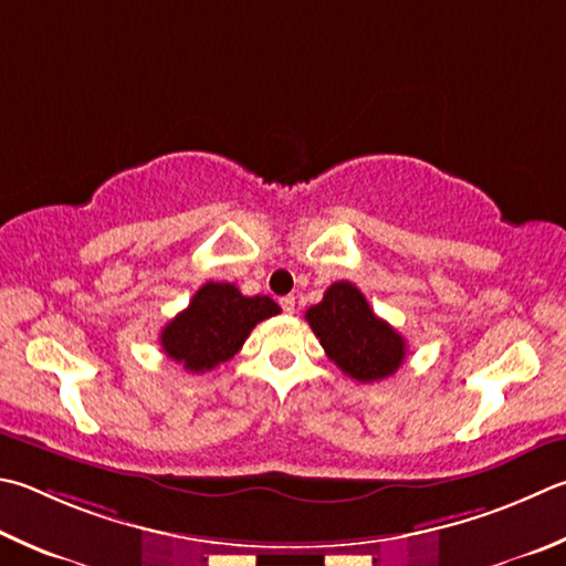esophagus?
Returning a JSON list of instances; mask_svg holds the SVG:
<instances>
[{
	"label": "esophagus",
	"instance_id": "obj_1",
	"mask_svg": "<svg viewBox=\"0 0 566 566\" xmlns=\"http://www.w3.org/2000/svg\"><path fill=\"white\" fill-rule=\"evenodd\" d=\"M280 304H282L284 314H294V310H296V302H294V296H282Z\"/></svg>",
	"mask_w": 566,
	"mask_h": 566
}]
</instances>
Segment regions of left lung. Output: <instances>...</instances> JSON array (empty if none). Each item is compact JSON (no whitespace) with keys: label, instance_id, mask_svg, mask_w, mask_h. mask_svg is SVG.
Wrapping results in <instances>:
<instances>
[{"label":"left lung","instance_id":"obj_1","mask_svg":"<svg viewBox=\"0 0 566 566\" xmlns=\"http://www.w3.org/2000/svg\"><path fill=\"white\" fill-rule=\"evenodd\" d=\"M304 316L326 356L356 381H381L403 364L406 338L374 314L352 282H334Z\"/></svg>","mask_w":566,"mask_h":566}]
</instances>
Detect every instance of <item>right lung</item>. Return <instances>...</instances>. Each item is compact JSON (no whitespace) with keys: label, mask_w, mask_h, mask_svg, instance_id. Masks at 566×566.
Returning <instances> with one entry per match:
<instances>
[{"label":"right lung","mask_w":566,"mask_h":566,"mask_svg":"<svg viewBox=\"0 0 566 566\" xmlns=\"http://www.w3.org/2000/svg\"><path fill=\"white\" fill-rule=\"evenodd\" d=\"M280 312L270 296H244L230 282H208L163 328L160 346L185 371H212L240 352L256 324Z\"/></svg>","instance_id":"1"}]
</instances>
